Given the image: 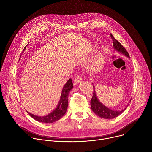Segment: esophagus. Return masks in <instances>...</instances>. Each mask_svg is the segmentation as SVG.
Listing matches in <instances>:
<instances>
[{
  "label": "esophagus",
  "instance_id": "esophagus-1",
  "mask_svg": "<svg viewBox=\"0 0 152 152\" xmlns=\"http://www.w3.org/2000/svg\"><path fill=\"white\" fill-rule=\"evenodd\" d=\"M81 80H82V76H81L80 75L77 76L75 77V79H74V82H73V83H74L75 85H77V83H79Z\"/></svg>",
  "mask_w": 152,
  "mask_h": 152
}]
</instances>
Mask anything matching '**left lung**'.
<instances>
[{"mask_svg":"<svg viewBox=\"0 0 152 152\" xmlns=\"http://www.w3.org/2000/svg\"><path fill=\"white\" fill-rule=\"evenodd\" d=\"M110 36L113 41V46L114 49L116 50L125 55L128 58H130L129 55L127 52V50L125 49V48L117 39H115V38L113 37V35L111 34H110ZM93 90H94L93 95L91 100V107L92 111L99 117L102 118H105V119H112L120 115L126 110L125 108L124 110H122L121 111H114L113 110L109 109L108 107L102 104L97 99L94 86H93Z\"/></svg>","mask_w":152,"mask_h":152,"instance_id":"1","label":"left lung"}]
</instances>
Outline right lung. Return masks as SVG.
I'll use <instances>...</instances> for the list:
<instances>
[{
	"label": "right lung",
	"instance_id": "obj_1",
	"mask_svg": "<svg viewBox=\"0 0 152 152\" xmlns=\"http://www.w3.org/2000/svg\"><path fill=\"white\" fill-rule=\"evenodd\" d=\"M25 48L26 47H25L23 50L25 49ZM73 87V86L72 80L71 79H70L63 87L61 99L56 108L53 112H52L48 115L44 117H38L28 112V114L35 120L42 123H52L59 120L64 115V114H66L67 111L68 107L69 94V91L72 89Z\"/></svg>",
	"mask_w": 152,
	"mask_h": 152
}]
</instances>
